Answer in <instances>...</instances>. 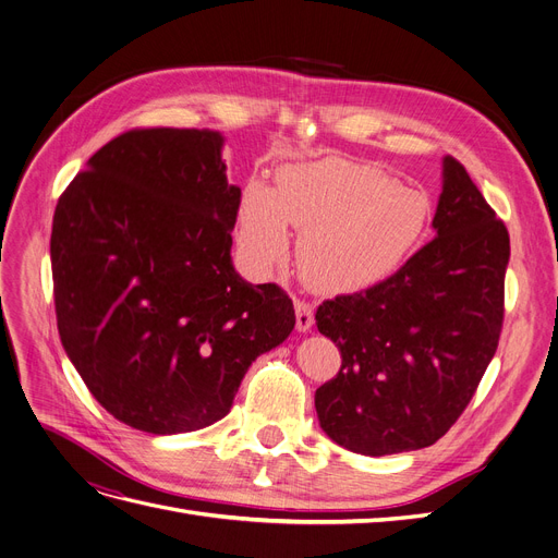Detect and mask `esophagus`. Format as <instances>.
I'll return each mask as SVG.
<instances>
[{
    "mask_svg": "<svg viewBox=\"0 0 558 558\" xmlns=\"http://www.w3.org/2000/svg\"><path fill=\"white\" fill-rule=\"evenodd\" d=\"M294 307H296V328L301 332L310 330L312 324H314V307L307 301H301V299L294 301Z\"/></svg>",
    "mask_w": 558,
    "mask_h": 558,
    "instance_id": "34e87169",
    "label": "esophagus"
}]
</instances>
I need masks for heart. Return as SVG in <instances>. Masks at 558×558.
<instances>
[{"mask_svg":"<svg viewBox=\"0 0 558 558\" xmlns=\"http://www.w3.org/2000/svg\"><path fill=\"white\" fill-rule=\"evenodd\" d=\"M430 203L367 163L322 159L287 166L276 189L253 180L241 196L236 241L255 274L289 255L287 226L301 232L299 269L310 287L349 294L390 278L422 239Z\"/></svg>","mask_w":558,"mask_h":558,"instance_id":"b5f03b06","label":"heart"}]
</instances>
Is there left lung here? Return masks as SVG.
I'll return each instance as SVG.
<instances>
[{
	"label": "left lung",
	"instance_id": "obj_1",
	"mask_svg": "<svg viewBox=\"0 0 558 558\" xmlns=\"http://www.w3.org/2000/svg\"><path fill=\"white\" fill-rule=\"evenodd\" d=\"M435 239L383 282L317 307L342 355L314 405L328 438L362 456L438 442L463 415L497 351L506 226L465 166L445 157Z\"/></svg>",
	"mask_w": 558,
	"mask_h": 558
}]
</instances>
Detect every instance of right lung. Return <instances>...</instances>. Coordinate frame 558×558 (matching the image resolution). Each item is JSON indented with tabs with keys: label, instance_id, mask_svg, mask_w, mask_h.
<instances>
[{
	"label": "right lung",
	"instance_id": "obj_1",
	"mask_svg": "<svg viewBox=\"0 0 558 558\" xmlns=\"http://www.w3.org/2000/svg\"><path fill=\"white\" fill-rule=\"evenodd\" d=\"M223 136L138 128L111 138L54 209L61 344L98 403L173 435L230 413L253 360L289 337L294 303L232 266L241 189Z\"/></svg>",
	"mask_w": 558,
	"mask_h": 558
}]
</instances>
